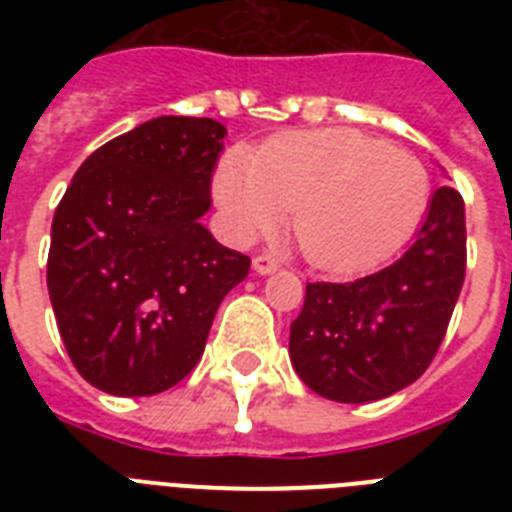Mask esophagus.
I'll use <instances>...</instances> for the list:
<instances>
[{
  "mask_svg": "<svg viewBox=\"0 0 512 512\" xmlns=\"http://www.w3.org/2000/svg\"><path fill=\"white\" fill-rule=\"evenodd\" d=\"M252 265H255V271L260 273V276H268V273L279 271V260H276V255H257L255 260H252Z\"/></svg>",
  "mask_w": 512,
  "mask_h": 512,
  "instance_id": "1",
  "label": "esophagus"
}]
</instances>
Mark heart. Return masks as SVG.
I'll list each match as a JSON object with an SVG mask.
<instances>
[{"instance_id": "heart-1", "label": "heart", "mask_w": 512, "mask_h": 512, "mask_svg": "<svg viewBox=\"0 0 512 512\" xmlns=\"http://www.w3.org/2000/svg\"><path fill=\"white\" fill-rule=\"evenodd\" d=\"M215 199L236 239L271 233L292 209V236L316 268L366 271L412 239L430 207L428 167L358 130L292 132L255 154L231 151Z\"/></svg>"}]
</instances>
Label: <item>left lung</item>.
Wrapping results in <instances>:
<instances>
[{
  "instance_id": "obj_1",
  "label": "left lung",
  "mask_w": 512,
  "mask_h": 512,
  "mask_svg": "<svg viewBox=\"0 0 512 512\" xmlns=\"http://www.w3.org/2000/svg\"><path fill=\"white\" fill-rule=\"evenodd\" d=\"M465 263V201L444 185L396 263L364 279L305 287L303 311L289 327L300 380L340 404L377 401L412 385L441 348Z\"/></svg>"
}]
</instances>
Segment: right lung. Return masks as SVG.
Segmentation results:
<instances>
[{
    "label": "right lung",
    "mask_w": 512,
    "mask_h": 512,
    "mask_svg": "<svg viewBox=\"0 0 512 512\" xmlns=\"http://www.w3.org/2000/svg\"><path fill=\"white\" fill-rule=\"evenodd\" d=\"M225 127L159 116L84 159L52 217L47 289L76 372L111 396H154L199 364L249 257L199 223Z\"/></svg>",
    "instance_id": "1"
}]
</instances>
